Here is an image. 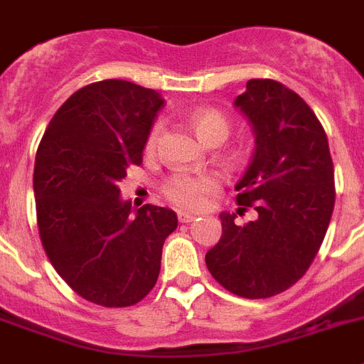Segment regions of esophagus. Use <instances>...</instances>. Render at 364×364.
<instances>
[{
	"label": "esophagus",
	"instance_id": "34e87169",
	"mask_svg": "<svg viewBox=\"0 0 364 364\" xmlns=\"http://www.w3.org/2000/svg\"><path fill=\"white\" fill-rule=\"evenodd\" d=\"M191 220H195V215L186 212H178V223H191Z\"/></svg>",
	"mask_w": 364,
	"mask_h": 364
}]
</instances>
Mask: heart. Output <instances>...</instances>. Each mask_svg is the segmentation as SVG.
I'll list each match as a JSON object with an SVG mask.
<instances>
[{"instance_id":"b5f03b06","label":"heart","mask_w":364,"mask_h":364,"mask_svg":"<svg viewBox=\"0 0 364 364\" xmlns=\"http://www.w3.org/2000/svg\"><path fill=\"white\" fill-rule=\"evenodd\" d=\"M189 125L197 134L200 141L206 145H219L228 138L232 123L225 112L217 108H197L189 114ZM161 125L154 123L145 138V152H154L160 139ZM232 160L239 161L243 158L241 151H232ZM161 195L166 197L167 203L180 210H200L206 204L208 197L217 193L220 189V176L213 171H203V173H186L178 171L167 176L161 184Z\"/></svg>"}]
</instances>
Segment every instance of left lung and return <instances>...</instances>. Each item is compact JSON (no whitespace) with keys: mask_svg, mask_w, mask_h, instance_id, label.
Returning <instances> with one entry per match:
<instances>
[{"mask_svg":"<svg viewBox=\"0 0 364 364\" xmlns=\"http://www.w3.org/2000/svg\"><path fill=\"white\" fill-rule=\"evenodd\" d=\"M235 107L256 132L252 161L239 184L235 225L223 213V235L206 265L226 291L243 298L284 293L315 259L335 206V175L324 127L296 92L278 80L250 79Z\"/></svg>","mask_w":364,"mask_h":364,"instance_id":"8db88e82","label":"left lung"}]
</instances>
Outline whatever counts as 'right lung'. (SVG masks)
<instances>
[{
	"instance_id": "right-lung-1",
	"label": "right lung",
	"mask_w": 364,
	"mask_h": 364,
	"mask_svg": "<svg viewBox=\"0 0 364 364\" xmlns=\"http://www.w3.org/2000/svg\"><path fill=\"white\" fill-rule=\"evenodd\" d=\"M160 93L108 79L77 90L43 132L34 161L36 223L49 262L79 296L102 307L144 300L178 220L145 204L130 215L119 184L141 164Z\"/></svg>"
}]
</instances>
